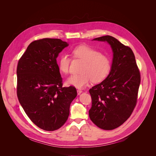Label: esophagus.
<instances>
[{"label": "esophagus", "mask_w": 156, "mask_h": 156, "mask_svg": "<svg viewBox=\"0 0 156 156\" xmlns=\"http://www.w3.org/2000/svg\"><path fill=\"white\" fill-rule=\"evenodd\" d=\"M83 93V91H81V90H77V93H78V95H80L81 93Z\"/></svg>", "instance_id": "1"}]
</instances>
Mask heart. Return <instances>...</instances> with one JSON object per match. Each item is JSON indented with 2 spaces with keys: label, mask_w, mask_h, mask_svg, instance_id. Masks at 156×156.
Returning a JSON list of instances; mask_svg holds the SVG:
<instances>
[{
  "label": "heart",
  "mask_w": 156,
  "mask_h": 156,
  "mask_svg": "<svg viewBox=\"0 0 156 156\" xmlns=\"http://www.w3.org/2000/svg\"><path fill=\"white\" fill-rule=\"evenodd\" d=\"M74 57L84 62L81 72L78 75H72L66 81L68 85L76 88H83L91 80L98 83L104 80L108 75L111 63L105 55L100 54L96 49L87 45H80L72 51ZM59 70L63 73H67L69 70L70 58L66 54H62L57 60Z\"/></svg>",
  "instance_id": "1"
}]
</instances>
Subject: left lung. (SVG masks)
<instances>
[{"mask_svg": "<svg viewBox=\"0 0 156 156\" xmlns=\"http://www.w3.org/2000/svg\"><path fill=\"white\" fill-rule=\"evenodd\" d=\"M93 40L107 42L112 49L113 58L106 78L90 90L92 107L89 116L99 128L111 130L122 125L132 114L136 104L140 73L129 47L111 36Z\"/></svg>", "mask_w": 156, "mask_h": 156, "instance_id": "8db88e82", "label": "left lung"}]
</instances>
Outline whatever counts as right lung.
I'll return each instance as SVG.
<instances>
[{
	"label": "right lung",
	"mask_w": 156,
	"mask_h": 156,
	"mask_svg": "<svg viewBox=\"0 0 156 156\" xmlns=\"http://www.w3.org/2000/svg\"><path fill=\"white\" fill-rule=\"evenodd\" d=\"M68 46L59 39L34 41L18 61L19 102L30 120L46 131H54L64 125L77 96L75 87H62L57 63L58 54Z\"/></svg>",
	"instance_id": "right-lung-1"
}]
</instances>
